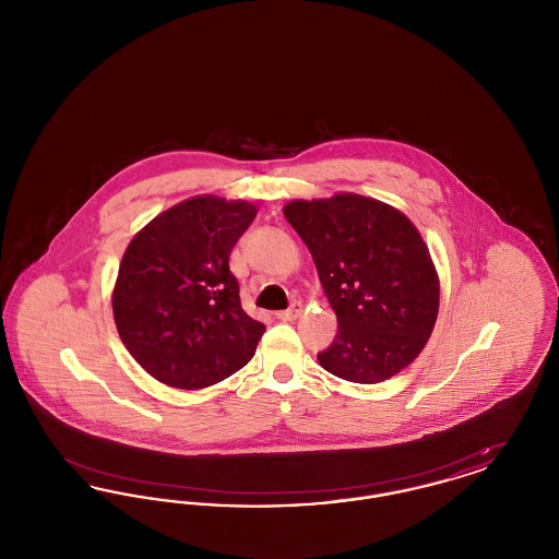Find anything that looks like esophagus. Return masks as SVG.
<instances>
[{"mask_svg": "<svg viewBox=\"0 0 559 559\" xmlns=\"http://www.w3.org/2000/svg\"><path fill=\"white\" fill-rule=\"evenodd\" d=\"M299 317H301V304H299V301H293L289 310H283V312L276 314V319L278 320H295L299 319Z\"/></svg>", "mask_w": 559, "mask_h": 559, "instance_id": "esophagus-1", "label": "esophagus"}]
</instances>
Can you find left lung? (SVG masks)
Returning a JSON list of instances; mask_svg holds the SVG:
<instances>
[{"label":"left lung","instance_id":"obj_1","mask_svg":"<svg viewBox=\"0 0 559 559\" xmlns=\"http://www.w3.org/2000/svg\"><path fill=\"white\" fill-rule=\"evenodd\" d=\"M319 270L337 317L320 367L354 383H381L426 347L440 308V278L426 240L404 213L337 192L283 207Z\"/></svg>","mask_w":559,"mask_h":559}]
</instances>
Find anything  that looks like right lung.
I'll return each mask as SVG.
<instances>
[{
    "label": "right lung",
    "instance_id": "right-lung-1",
    "mask_svg": "<svg viewBox=\"0 0 559 559\" xmlns=\"http://www.w3.org/2000/svg\"><path fill=\"white\" fill-rule=\"evenodd\" d=\"M258 207L199 194L153 217L112 287L123 346L160 383L201 390L242 369L266 326L240 306L228 258Z\"/></svg>",
    "mask_w": 559,
    "mask_h": 559
}]
</instances>
